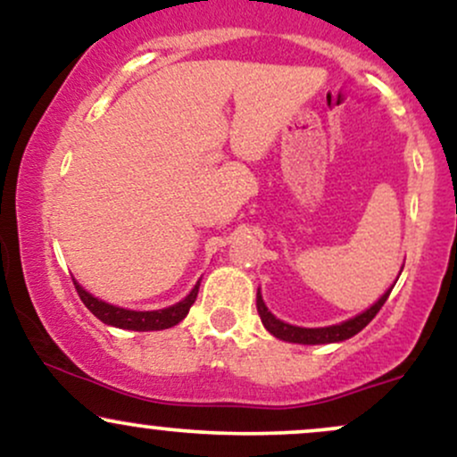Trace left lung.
Instances as JSON below:
<instances>
[{
    "instance_id": "8db88e82",
    "label": "left lung",
    "mask_w": 457,
    "mask_h": 457,
    "mask_svg": "<svg viewBox=\"0 0 457 457\" xmlns=\"http://www.w3.org/2000/svg\"><path fill=\"white\" fill-rule=\"evenodd\" d=\"M403 269V266H402ZM402 275V270H400ZM400 279V277H397ZM395 279V281H397ZM395 281H393V286H395ZM393 286L389 290L382 295L378 301L374 303L371 307H367L365 312L356 313L354 318H348L344 320V322L339 324H330V327H296V324H287L279 320L277 316H272L269 312V307H266L264 298H262L260 290H258V296H255V305H258V313L262 318V324H264V328L269 330L272 337L281 339V342H287V344H303V345H320V344H339V342H345V339L354 337L356 333H361L367 324L374 320L376 313L380 312V307L385 305V301L389 298Z\"/></svg>"
}]
</instances>
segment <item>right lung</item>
<instances>
[{
	"label": "right lung",
	"mask_w": 457,
	"mask_h": 457,
	"mask_svg": "<svg viewBox=\"0 0 457 457\" xmlns=\"http://www.w3.org/2000/svg\"><path fill=\"white\" fill-rule=\"evenodd\" d=\"M72 281H75V287L79 296H81L83 305L90 309L94 316L101 320L103 324H107V327H115V328H124V330H139V333H145V330L171 328L176 327L178 322H182V320L187 318L188 309H191L193 303H195L199 283H202V279H197L195 286H193V290L188 292L182 301H178L176 305L162 307V309H150V312H139V309L112 305V303L90 295V292H87L77 279Z\"/></svg>",
	"instance_id": "right-lung-1"
}]
</instances>
